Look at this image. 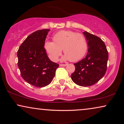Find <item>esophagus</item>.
Instances as JSON below:
<instances>
[{
	"label": "esophagus",
	"instance_id": "34e87169",
	"mask_svg": "<svg viewBox=\"0 0 124 124\" xmlns=\"http://www.w3.org/2000/svg\"><path fill=\"white\" fill-rule=\"evenodd\" d=\"M67 64H60V67H65V66L67 65Z\"/></svg>",
	"mask_w": 124,
	"mask_h": 124
}]
</instances>
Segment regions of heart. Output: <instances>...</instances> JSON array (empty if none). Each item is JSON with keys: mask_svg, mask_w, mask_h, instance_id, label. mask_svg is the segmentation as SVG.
Segmentation results:
<instances>
[{"mask_svg": "<svg viewBox=\"0 0 124 124\" xmlns=\"http://www.w3.org/2000/svg\"><path fill=\"white\" fill-rule=\"evenodd\" d=\"M55 42L47 40L45 48L51 60L56 62L62 53L65 54L64 59L77 62L82 58L87 50V43L83 34L70 30H62L54 35Z\"/></svg>", "mask_w": 124, "mask_h": 124, "instance_id": "obj_1", "label": "heart"}]
</instances>
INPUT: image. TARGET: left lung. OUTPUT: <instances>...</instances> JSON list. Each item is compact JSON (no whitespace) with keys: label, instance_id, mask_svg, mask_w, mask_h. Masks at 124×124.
Listing matches in <instances>:
<instances>
[{"label":"left lung","instance_id":"left-lung-1","mask_svg":"<svg viewBox=\"0 0 124 124\" xmlns=\"http://www.w3.org/2000/svg\"><path fill=\"white\" fill-rule=\"evenodd\" d=\"M88 45V52L82 60L74 63L75 71L71 78L76 84L87 87L95 84L107 70L108 53L104 42L99 37L83 32Z\"/></svg>","mask_w":124,"mask_h":124}]
</instances>
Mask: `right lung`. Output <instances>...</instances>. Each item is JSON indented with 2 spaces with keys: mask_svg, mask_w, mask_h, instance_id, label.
I'll return each instance as SVG.
<instances>
[{
  "mask_svg": "<svg viewBox=\"0 0 124 124\" xmlns=\"http://www.w3.org/2000/svg\"><path fill=\"white\" fill-rule=\"evenodd\" d=\"M50 29L31 33L20 46L17 51L18 67L23 78L37 87L46 86L55 77L59 64L50 60L44 47Z\"/></svg>",
  "mask_w": 124,
  "mask_h": 124,
  "instance_id": "add662e5",
  "label": "right lung"
}]
</instances>
